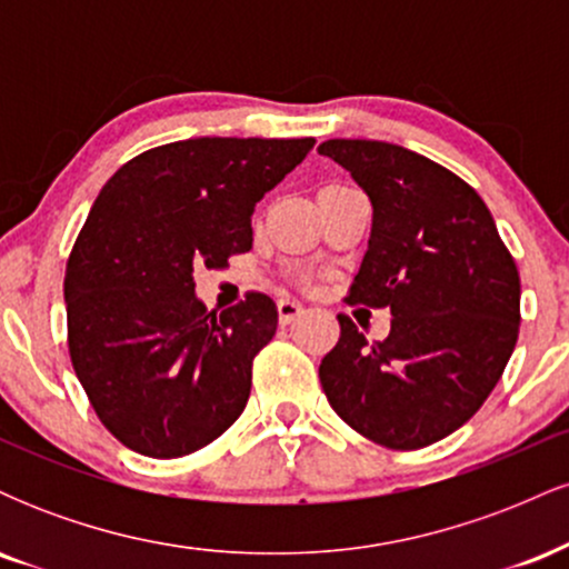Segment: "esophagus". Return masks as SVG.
Masks as SVG:
<instances>
[{
    "instance_id": "obj_1",
    "label": "esophagus",
    "mask_w": 569,
    "mask_h": 569,
    "mask_svg": "<svg viewBox=\"0 0 569 569\" xmlns=\"http://www.w3.org/2000/svg\"><path fill=\"white\" fill-rule=\"evenodd\" d=\"M305 312H307L305 305L297 302V299H289V297L278 299V321L283 326L293 323L299 316H305Z\"/></svg>"
}]
</instances>
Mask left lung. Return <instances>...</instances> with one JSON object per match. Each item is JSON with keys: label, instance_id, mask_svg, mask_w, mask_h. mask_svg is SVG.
<instances>
[{"label": "left lung", "instance_id": "obj_1", "mask_svg": "<svg viewBox=\"0 0 569 569\" xmlns=\"http://www.w3.org/2000/svg\"><path fill=\"white\" fill-rule=\"evenodd\" d=\"M371 200V238L350 302L390 307L369 342L337 316L323 393L352 430L422 449L466 426L498 385L519 337V270L471 184L411 149L367 139L318 147Z\"/></svg>", "mask_w": 569, "mask_h": 569}]
</instances>
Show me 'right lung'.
<instances>
[{
  "instance_id": "add662e5",
  "label": "right lung",
  "mask_w": 569,
  "mask_h": 569,
  "mask_svg": "<svg viewBox=\"0 0 569 569\" xmlns=\"http://www.w3.org/2000/svg\"><path fill=\"white\" fill-rule=\"evenodd\" d=\"M312 143H162L98 192L63 280L69 356L98 420L133 452L192 455L246 409L278 307L248 291L230 310H206L192 272L251 251L253 208Z\"/></svg>"
}]
</instances>
